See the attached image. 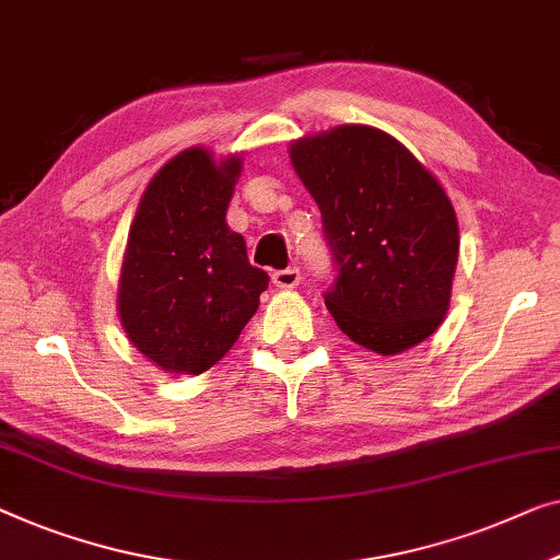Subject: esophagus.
Returning a JSON list of instances; mask_svg holds the SVG:
<instances>
[{
  "label": "esophagus",
  "mask_w": 560,
  "mask_h": 560,
  "mask_svg": "<svg viewBox=\"0 0 560 560\" xmlns=\"http://www.w3.org/2000/svg\"><path fill=\"white\" fill-rule=\"evenodd\" d=\"M272 285L290 290L300 285V270L298 267H285V270H275L272 272Z\"/></svg>",
  "instance_id": "1"
}]
</instances>
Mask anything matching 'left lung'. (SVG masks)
Masks as SVG:
<instances>
[{"instance_id": "obj_1", "label": "left lung", "mask_w": 560, "mask_h": 560, "mask_svg": "<svg viewBox=\"0 0 560 560\" xmlns=\"http://www.w3.org/2000/svg\"><path fill=\"white\" fill-rule=\"evenodd\" d=\"M320 209L334 260L326 305L363 348L394 355L440 328L459 232L447 194L409 149L371 126H338L290 149Z\"/></svg>"}]
</instances>
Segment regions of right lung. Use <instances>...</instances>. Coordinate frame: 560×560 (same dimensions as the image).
<instances>
[{"instance_id": "right-lung-1", "label": "right lung", "mask_w": 560, "mask_h": 560, "mask_svg": "<svg viewBox=\"0 0 560 560\" xmlns=\"http://www.w3.org/2000/svg\"><path fill=\"white\" fill-rule=\"evenodd\" d=\"M240 172L237 156L217 164L209 151L186 149L141 197L118 313L131 343L164 371L201 374L224 359L270 282L224 220Z\"/></svg>"}]
</instances>
